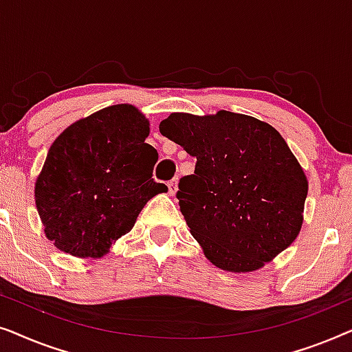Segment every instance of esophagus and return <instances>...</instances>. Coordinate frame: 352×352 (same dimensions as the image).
Listing matches in <instances>:
<instances>
[{
  "mask_svg": "<svg viewBox=\"0 0 352 352\" xmlns=\"http://www.w3.org/2000/svg\"><path fill=\"white\" fill-rule=\"evenodd\" d=\"M168 190H170L171 195H175L177 192V177H173V179L168 182Z\"/></svg>",
  "mask_w": 352,
  "mask_h": 352,
  "instance_id": "1",
  "label": "esophagus"
}]
</instances>
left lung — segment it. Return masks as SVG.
Returning <instances> with one entry per match:
<instances>
[{"mask_svg": "<svg viewBox=\"0 0 352 352\" xmlns=\"http://www.w3.org/2000/svg\"><path fill=\"white\" fill-rule=\"evenodd\" d=\"M160 133L197 158L176 197L216 267L252 272L290 247L302 224L307 179L276 128L219 110L171 113Z\"/></svg>", "mask_w": 352, "mask_h": 352, "instance_id": "8db88e82", "label": "left lung"}]
</instances>
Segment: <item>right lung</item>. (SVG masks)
Segmentation results:
<instances>
[{
  "instance_id": "obj_1",
  "label": "right lung",
  "mask_w": 352,
  "mask_h": 352,
  "mask_svg": "<svg viewBox=\"0 0 352 352\" xmlns=\"http://www.w3.org/2000/svg\"><path fill=\"white\" fill-rule=\"evenodd\" d=\"M148 120L128 104L110 105L70 124L52 142L35 182L46 237L60 252L100 258L133 229L166 186L152 177L158 153Z\"/></svg>"
}]
</instances>
